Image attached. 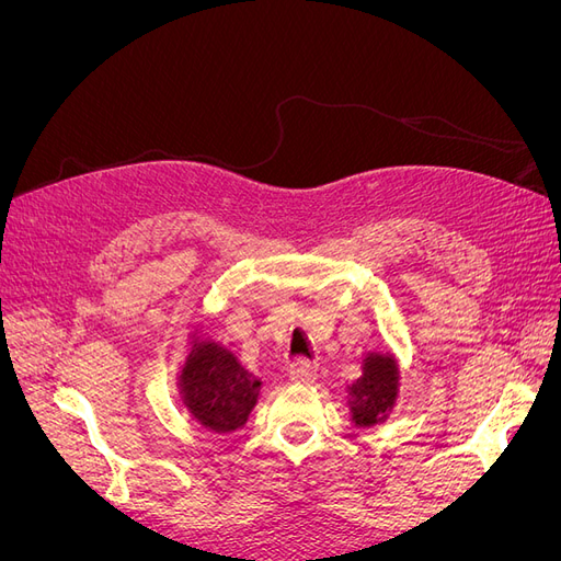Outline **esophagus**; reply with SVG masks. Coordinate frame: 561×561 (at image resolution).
<instances>
[{
	"mask_svg": "<svg viewBox=\"0 0 561 561\" xmlns=\"http://www.w3.org/2000/svg\"><path fill=\"white\" fill-rule=\"evenodd\" d=\"M316 365L309 360H297L290 365V379L297 383H313L316 381Z\"/></svg>",
	"mask_w": 561,
	"mask_h": 561,
	"instance_id": "1",
	"label": "esophagus"
}]
</instances>
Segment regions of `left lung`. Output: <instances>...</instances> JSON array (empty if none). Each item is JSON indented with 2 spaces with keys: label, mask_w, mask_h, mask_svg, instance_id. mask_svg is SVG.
Returning <instances> with one entry per match:
<instances>
[{
  "label": "left lung",
  "mask_w": 561,
  "mask_h": 561,
  "mask_svg": "<svg viewBox=\"0 0 561 561\" xmlns=\"http://www.w3.org/2000/svg\"><path fill=\"white\" fill-rule=\"evenodd\" d=\"M353 421L375 426L386 416L398 396V369L390 355H367L363 377L351 386Z\"/></svg>",
  "instance_id": "left-lung-1"
}]
</instances>
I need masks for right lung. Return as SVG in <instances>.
Instances as JSON below:
<instances>
[{"label":"right lung","instance_id":"1","mask_svg":"<svg viewBox=\"0 0 561 561\" xmlns=\"http://www.w3.org/2000/svg\"><path fill=\"white\" fill-rule=\"evenodd\" d=\"M184 402L215 433L241 428L257 402L260 381L236 363L227 348L201 344L182 369Z\"/></svg>","mask_w":561,"mask_h":561}]
</instances>
